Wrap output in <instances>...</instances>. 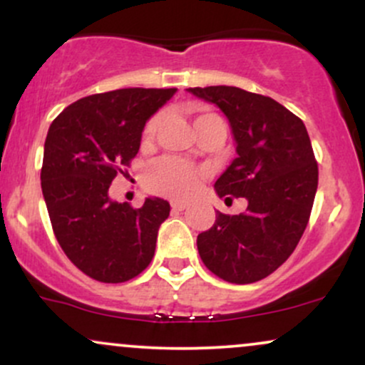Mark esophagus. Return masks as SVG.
<instances>
[{
    "label": "esophagus",
    "mask_w": 365,
    "mask_h": 365,
    "mask_svg": "<svg viewBox=\"0 0 365 365\" xmlns=\"http://www.w3.org/2000/svg\"><path fill=\"white\" fill-rule=\"evenodd\" d=\"M190 206L187 200H171V209L173 211H185V209Z\"/></svg>",
    "instance_id": "34e87169"
}]
</instances>
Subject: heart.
<instances>
[{
	"label": "heart",
	"instance_id": "1",
	"mask_svg": "<svg viewBox=\"0 0 365 365\" xmlns=\"http://www.w3.org/2000/svg\"><path fill=\"white\" fill-rule=\"evenodd\" d=\"M211 115H197L195 121ZM161 116L156 115L148 121L144 128V139H150L156 133ZM202 170L188 165L177 158H163L153 165L148 175V187L153 192L168 197H187L195 190L202 180Z\"/></svg>",
	"mask_w": 365,
	"mask_h": 365
}]
</instances>
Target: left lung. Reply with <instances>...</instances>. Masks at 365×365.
Wrapping results in <instances>:
<instances>
[{"instance_id": "obj_1", "label": "left lung", "mask_w": 365, "mask_h": 365, "mask_svg": "<svg viewBox=\"0 0 365 365\" xmlns=\"http://www.w3.org/2000/svg\"><path fill=\"white\" fill-rule=\"evenodd\" d=\"M216 104L228 120L237 158L216 180L217 197H245L240 215L216 211L197 249L209 271L245 284L266 278L290 257L302 237L317 190V163L299 116L266 96L240 87L187 89Z\"/></svg>"}]
</instances>
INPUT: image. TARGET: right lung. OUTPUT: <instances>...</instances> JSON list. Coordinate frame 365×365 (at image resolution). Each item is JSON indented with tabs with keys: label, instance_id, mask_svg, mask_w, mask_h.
<instances>
[{
	"label": "right lung",
	"instance_id": "obj_1",
	"mask_svg": "<svg viewBox=\"0 0 365 365\" xmlns=\"http://www.w3.org/2000/svg\"><path fill=\"white\" fill-rule=\"evenodd\" d=\"M177 89H118L87 96L54 118L44 142L41 187L54 235L78 269L123 283L153 261L168 200L145 197L133 209L110 185L139 153L142 130Z\"/></svg>",
	"mask_w": 365,
	"mask_h": 365
}]
</instances>
